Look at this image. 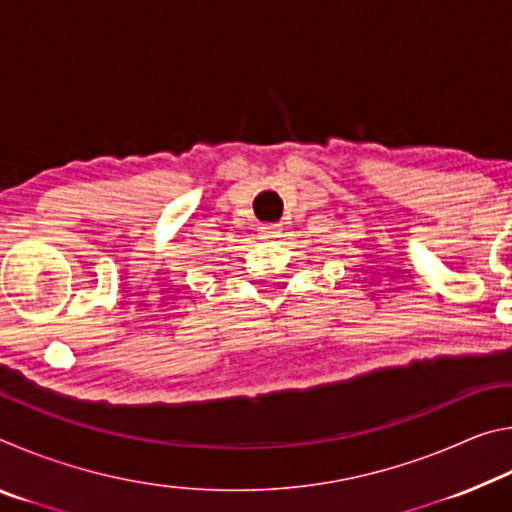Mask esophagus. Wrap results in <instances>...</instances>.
Instances as JSON below:
<instances>
[{"instance_id":"obj_1","label":"esophagus","mask_w":512,"mask_h":512,"mask_svg":"<svg viewBox=\"0 0 512 512\" xmlns=\"http://www.w3.org/2000/svg\"><path fill=\"white\" fill-rule=\"evenodd\" d=\"M280 225H275V223H266V225H262V228H259V237L262 239H275V237H280Z\"/></svg>"}]
</instances>
